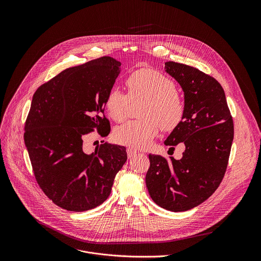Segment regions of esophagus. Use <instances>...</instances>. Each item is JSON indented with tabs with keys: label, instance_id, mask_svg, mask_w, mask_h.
<instances>
[{
	"label": "esophagus",
	"instance_id": "34e87169",
	"mask_svg": "<svg viewBox=\"0 0 261 261\" xmlns=\"http://www.w3.org/2000/svg\"><path fill=\"white\" fill-rule=\"evenodd\" d=\"M126 152H127V156L130 159L133 156H135L137 154V150L136 149H132V148H127L126 149Z\"/></svg>",
	"mask_w": 261,
	"mask_h": 261
}]
</instances>
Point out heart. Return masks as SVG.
Segmentation results:
<instances>
[{"label":"heart","mask_w":261,"mask_h":261,"mask_svg":"<svg viewBox=\"0 0 261 261\" xmlns=\"http://www.w3.org/2000/svg\"><path fill=\"white\" fill-rule=\"evenodd\" d=\"M127 94L112 87L106 98V109L116 122L123 121L129 112L130 101L145 100L140 114L143 119L118 126L114 140L133 149L149 147L159 133L176 128L185 114V103L176 90L175 82L160 71L149 68L136 70L125 79Z\"/></svg>","instance_id":"b5f03b06"}]
</instances>
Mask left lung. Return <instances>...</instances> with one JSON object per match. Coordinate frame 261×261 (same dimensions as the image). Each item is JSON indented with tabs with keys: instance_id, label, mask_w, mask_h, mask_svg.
<instances>
[{
	"instance_id": "left-lung-1",
	"label": "left lung",
	"mask_w": 261,
	"mask_h": 261,
	"mask_svg": "<svg viewBox=\"0 0 261 261\" xmlns=\"http://www.w3.org/2000/svg\"><path fill=\"white\" fill-rule=\"evenodd\" d=\"M167 73L181 85L185 114L166 146L185 145L180 160L149 154L146 184L160 207L182 212L207 200L222 182L234 137V124L221 84L186 64L169 61Z\"/></svg>"
}]
</instances>
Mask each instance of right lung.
Masks as SVG:
<instances>
[{
  "label": "right lung",
  "mask_w": 261,
  "mask_h": 261,
  "mask_svg": "<svg viewBox=\"0 0 261 261\" xmlns=\"http://www.w3.org/2000/svg\"><path fill=\"white\" fill-rule=\"evenodd\" d=\"M120 62L103 56L67 68L33 95L24 141L38 185L57 206L74 212L93 209L111 195L127 159L122 146L103 143L86 153L84 138L111 132L106 98Z\"/></svg>",
  "instance_id": "obj_1"
}]
</instances>
